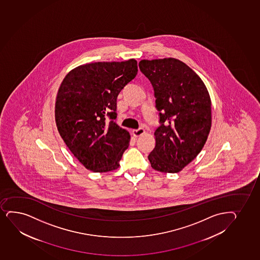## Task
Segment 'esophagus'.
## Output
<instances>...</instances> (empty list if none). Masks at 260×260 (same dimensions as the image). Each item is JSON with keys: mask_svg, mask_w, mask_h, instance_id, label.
<instances>
[{"mask_svg": "<svg viewBox=\"0 0 260 260\" xmlns=\"http://www.w3.org/2000/svg\"><path fill=\"white\" fill-rule=\"evenodd\" d=\"M144 133H145V130L143 128H139L135 129V130H133V134L135 135V137H138V136H141V135H143Z\"/></svg>", "mask_w": 260, "mask_h": 260, "instance_id": "1", "label": "esophagus"}]
</instances>
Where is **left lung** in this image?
I'll return each instance as SVG.
<instances>
[{
	"label": "left lung",
	"instance_id": "8db88e82",
	"mask_svg": "<svg viewBox=\"0 0 260 260\" xmlns=\"http://www.w3.org/2000/svg\"><path fill=\"white\" fill-rule=\"evenodd\" d=\"M139 67L152 83L159 112L148 159L155 170L179 173L197 157L209 135V93L200 76L174 58L142 60Z\"/></svg>",
	"mask_w": 260,
	"mask_h": 260
}]
</instances>
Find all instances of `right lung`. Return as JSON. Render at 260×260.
I'll return each mask as SVG.
<instances>
[{"instance_id":"add662e5","label":"right lung","mask_w":260,"mask_h":260,"mask_svg":"<svg viewBox=\"0 0 260 260\" xmlns=\"http://www.w3.org/2000/svg\"><path fill=\"white\" fill-rule=\"evenodd\" d=\"M137 72L135 59L89 63L71 70L60 84L54 110L57 129L88 170L105 173L119 167L130 135L114 121L117 97Z\"/></svg>"}]
</instances>
